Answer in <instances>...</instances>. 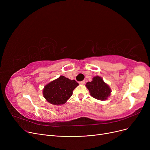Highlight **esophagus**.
<instances>
[{
  "label": "esophagus",
  "mask_w": 150,
  "mask_h": 150,
  "mask_svg": "<svg viewBox=\"0 0 150 150\" xmlns=\"http://www.w3.org/2000/svg\"><path fill=\"white\" fill-rule=\"evenodd\" d=\"M85 80H83V81H80L79 82V83L80 84H85Z\"/></svg>",
  "instance_id": "34e87169"
}]
</instances>
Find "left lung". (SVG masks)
I'll return each instance as SVG.
<instances>
[{"instance_id": "obj_1", "label": "left lung", "mask_w": 150, "mask_h": 150, "mask_svg": "<svg viewBox=\"0 0 150 150\" xmlns=\"http://www.w3.org/2000/svg\"><path fill=\"white\" fill-rule=\"evenodd\" d=\"M86 86L92 97L101 101L106 100L111 92L109 86L98 76L93 77V80L86 83Z\"/></svg>"}]
</instances>
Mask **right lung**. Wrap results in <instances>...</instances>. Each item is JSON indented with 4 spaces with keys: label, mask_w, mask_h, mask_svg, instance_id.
<instances>
[{
    "label": "right lung",
    "mask_w": 150,
    "mask_h": 150,
    "mask_svg": "<svg viewBox=\"0 0 150 150\" xmlns=\"http://www.w3.org/2000/svg\"><path fill=\"white\" fill-rule=\"evenodd\" d=\"M78 86V83L75 80L60 76L58 79L45 86L43 95L50 103L54 105H62L72 96L73 91Z\"/></svg>",
    "instance_id": "obj_1"
}]
</instances>
